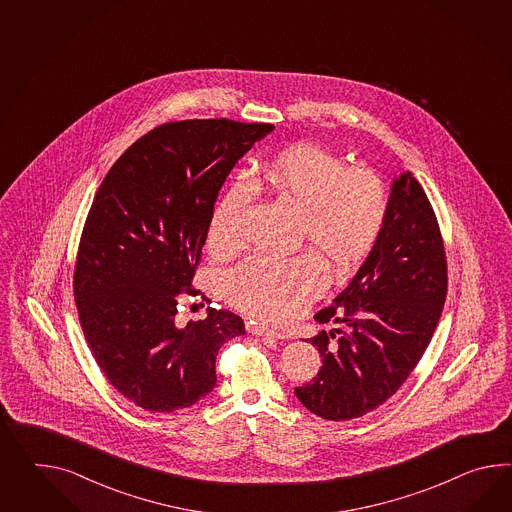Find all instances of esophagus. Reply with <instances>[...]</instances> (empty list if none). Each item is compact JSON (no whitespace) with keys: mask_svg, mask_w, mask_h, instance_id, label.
<instances>
[{"mask_svg":"<svg viewBox=\"0 0 512 512\" xmlns=\"http://www.w3.org/2000/svg\"><path fill=\"white\" fill-rule=\"evenodd\" d=\"M246 329H248V333H251V335H259V337L279 338V340H283V338H290V333H285V331H275V329L264 327V325L261 324H255V322H248V324H246Z\"/></svg>","mask_w":512,"mask_h":512,"instance_id":"34e87169","label":"esophagus"}]
</instances>
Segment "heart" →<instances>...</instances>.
<instances>
[{"label":"heart","instance_id":"b5f03b06","mask_svg":"<svg viewBox=\"0 0 512 512\" xmlns=\"http://www.w3.org/2000/svg\"><path fill=\"white\" fill-rule=\"evenodd\" d=\"M253 183L296 212V246L312 253L250 257L227 274L225 294L250 316L288 322L324 292L325 264L346 274L374 250L387 224V188L370 168L344 164L311 142L275 153ZM251 198L250 181L238 179L216 203L207 233L214 253L227 255L240 246Z\"/></svg>","mask_w":512,"mask_h":512}]
</instances>
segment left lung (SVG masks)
Masks as SVG:
<instances>
[{
    "label": "left lung",
    "mask_w": 512,
    "mask_h": 512,
    "mask_svg": "<svg viewBox=\"0 0 512 512\" xmlns=\"http://www.w3.org/2000/svg\"><path fill=\"white\" fill-rule=\"evenodd\" d=\"M448 294V259L437 216L409 172L392 183L385 229L361 270L312 337L322 368L294 392L316 416L342 422L383 405L407 381L437 329ZM338 335L335 336L334 333Z\"/></svg>",
    "instance_id": "1"
}]
</instances>
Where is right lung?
<instances>
[{
  "mask_svg": "<svg viewBox=\"0 0 512 512\" xmlns=\"http://www.w3.org/2000/svg\"><path fill=\"white\" fill-rule=\"evenodd\" d=\"M272 124L227 118L159 125L101 181L74 270L79 324L101 372L124 398L174 412L216 385L222 344L244 335L235 312L177 325L225 177ZM198 294V292H196Z\"/></svg>",
  "mask_w": 512,
  "mask_h": 512,
  "instance_id": "add662e5",
  "label": "right lung"
}]
</instances>
